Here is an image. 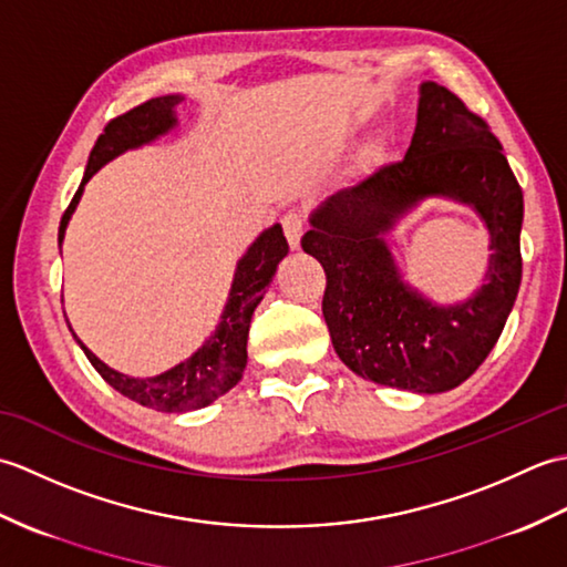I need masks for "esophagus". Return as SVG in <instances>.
Instances as JSON below:
<instances>
[{
	"mask_svg": "<svg viewBox=\"0 0 567 567\" xmlns=\"http://www.w3.org/2000/svg\"><path fill=\"white\" fill-rule=\"evenodd\" d=\"M282 231H285V236H287V244H290L292 248H299V238H302V234H305V219H302V214L299 212H287L285 216H282Z\"/></svg>",
	"mask_w": 567,
	"mask_h": 567,
	"instance_id": "1",
	"label": "esophagus"
}]
</instances>
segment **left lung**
I'll use <instances>...</instances> for the list:
<instances>
[{
	"label": "left lung",
	"instance_id": "left-lung-1",
	"mask_svg": "<svg viewBox=\"0 0 567 567\" xmlns=\"http://www.w3.org/2000/svg\"><path fill=\"white\" fill-rule=\"evenodd\" d=\"M429 196L467 203L491 231L484 287L436 306L401 280L383 234ZM524 195L502 143L436 82L421 84L412 146L321 202L302 248L327 272L321 311L333 351L363 380L419 394L449 392L485 363L522 285Z\"/></svg>",
	"mask_w": 567,
	"mask_h": 567
}]
</instances>
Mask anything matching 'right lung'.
I'll return each instance as SVG.
<instances>
[{
	"instance_id": "add662e5",
	"label": "right lung",
	"mask_w": 567,
	"mask_h": 567,
	"mask_svg": "<svg viewBox=\"0 0 567 567\" xmlns=\"http://www.w3.org/2000/svg\"><path fill=\"white\" fill-rule=\"evenodd\" d=\"M183 100L185 97H179V94H165V97L148 100L134 106L131 112L112 118V122L104 126V134L97 138L90 153L87 171H84L75 197H72L63 219H60L58 246L63 244L68 221L72 212H75L82 197V189L90 183V177L97 173L102 165L114 161L116 155H122L131 148L146 146V143H153L155 138L165 136L167 131H173L177 126L175 106ZM287 250H290V246H287L282 226L275 224L270 228H265V231L252 240L246 256L236 265L234 285L231 292H228V302L224 307L219 327H216V331L204 341V346L197 348L187 360L155 378H128L124 372H116L114 368L102 363V360L78 339L75 331H70L75 336V341L80 343L84 355H87V360L94 365V370H97L116 392L128 396V400H134L141 406L158 409V412H189V409H202L212 404L214 400H219V396L231 388H236L238 380L244 378V370L248 363L246 343L250 317L260 305L262 295L268 292L277 265L287 256Z\"/></svg>"
}]
</instances>
